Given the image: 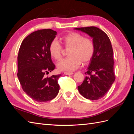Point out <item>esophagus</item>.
<instances>
[{"instance_id": "1", "label": "esophagus", "mask_w": 134, "mask_h": 134, "mask_svg": "<svg viewBox=\"0 0 134 134\" xmlns=\"http://www.w3.org/2000/svg\"><path fill=\"white\" fill-rule=\"evenodd\" d=\"M64 74H65V75H72V74H73V72H64Z\"/></svg>"}]
</instances>
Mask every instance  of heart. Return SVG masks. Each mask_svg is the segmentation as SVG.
<instances>
[{"instance_id": "1", "label": "heart", "mask_w": 134, "mask_h": 134, "mask_svg": "<svg viewBox=\"0 0 134 134\" xmlns=\"http://www.w3.org/2000/svg\"><path fill=\"white\" fill-rule=\"evenodd\" d=\"M61 40L66 48L69 57L60 61L57 64L60 70L72 71L78 69L81 64L88 63L93 58L95 52V44L90 38L84 37L78 32H73L64 35ZM49 53L55 60L59 61L62 58L63 48L59 42L53 40L48 47Z\"/></svg>"}]
</instances>
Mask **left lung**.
I'll return each instance as SVG.
<instances>
[{"label": "left lung", "mask_w": 134, "mask_h": 134, "mask_svg": "<svg viewBox=\"0 0 134 134\" xmlns=\"http://www.w3.org/2000/svg\"><path fill=\"white\" fill-rule=\"evenodd\" d=\"M93 38L95 52L90 60L87 76L78 89L80 94L91 100L102 98L111 88L115 80L113 70V52L109 37L104 32L96 27L76 28Z\"/></svg>", "instance_id": "left-lung-1"}]
</instances>
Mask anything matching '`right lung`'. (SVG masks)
Wrapping results in <instances>:
<instances>
[{
	"label": "right lung",
	"instance_id": "right-lung-1",
	"mask_svg": "<svg viewBox=\"0 0 134 134\" xmlns=\"http://www.w3.org/2000/svg\"><path fill=\"white\" fill-rule=\"evenodd\" d=\"M57 32L43 29L32 32L23 40L18 55L17 76L23 90L32 99L44 102L58 95L61 74L45 77L55 69L48 47Z\"/></svg>",
	"mask_w": 134,
	"mask_h": 134
}]
</instances>
